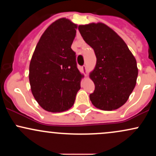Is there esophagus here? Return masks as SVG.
Masks as SVG:
<instances>
[{"mask_svg": "<svg viewBox=\"0 0 156 156\" xmlns=\"http://www.w3.org/2000/svg\"><path fill=\"white\" fill-rule=\"evenodd\" d=\"M82 69H83V70L84 71V72H85L86 73H87V74H85V76H87V66H86V65H83V66H82Z\"/></svg>", "mask_w": 156, "mask_h": 156, "instance_id": "34e87169", "label": "esophagus"}]
</instances>
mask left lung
I'll list each match as a JSON object with an SVG mask.
<instances>
[{"label": "left lung", "mask_w": 156, "mask_h": 156, "mask_svg": "<svg viewBox=\"0 0 156 156\" xmlns=\"http://www.w3.org/2000/svg\"><path fill=\"white\" fill-rule=\"evenodd\" d=\"M78 30L97 58L95 68L89 76L95 87L89 94L90 101L101 110L119 108L128 101L136 83L135 57L123 39L103 23L81 25Z\"/></svg>", "instance_id": "1"}]
</instances>
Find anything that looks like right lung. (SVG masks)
Here are the masks:
<instances>
[{
	"label": "right lung",
	"mask_w": 156,
	"mask_h": 156,
	"mask_svg": "<svg viewBox=\"0 0 156 156\" xmlns=\"http://www.w3.org/2000/svg\"><path fill=\"white\" fill-rule=\"evenodd\" d=\"M77 25L68 19L50 26L36 46L29 66L32 94L39 105L50 112H62L74 104L80 88L76 53L71 48Z\"/></svg>",
	"instance_id": "1"
}]
</instances>
